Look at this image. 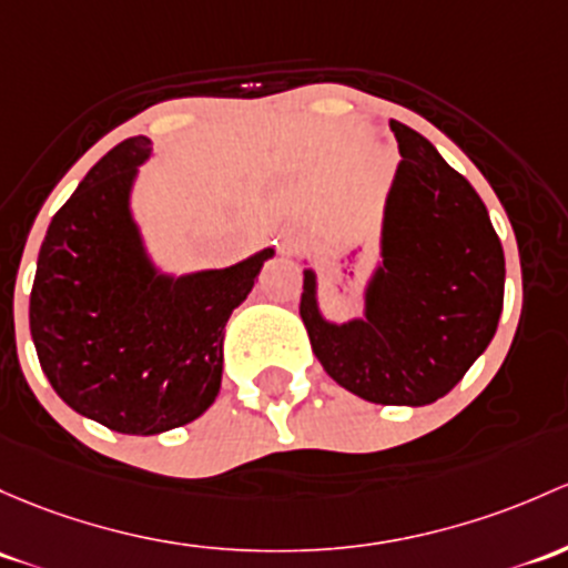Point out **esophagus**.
Wrapping results in <instances>:
<instances>
[{"label":"esophagus","instance_id":"esophagus-1","mask_svg":"<svg viewBox=\"0 0 568 568\" xmlns=\"http://www.w3.org/2000/svg\"><path fill=\"white\" fill-rule=\"evenodd\" d=\"M300 244H302L300 236H296V234H285L283 242H280V250H285V253H294V250L300 247Z\"/></svg>","mask_w":568,"mask_h":568}]
</instances>
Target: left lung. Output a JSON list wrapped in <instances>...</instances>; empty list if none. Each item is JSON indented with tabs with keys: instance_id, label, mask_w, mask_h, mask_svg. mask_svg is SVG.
Returning a JSON list of instances; mask_svg holds the SVG:
<instances>
[{
	"instance_id": "obj_1",
	"label": "left lung",
	"mask_w": 568,
	"mask_h": 568,
	"mask_svg": "<svg viewBox=\"0 0 568 568\" xmlns=\"http://www.w3.org/2000/svg\"><path fill=\"white\" fill-rule=\"evenodd\" d=\"M397 139L381 225V258L362 318L321 313L318 274L304 268L300 315L332 381L378 405H429L485 354L504 310L506 261L487 206L425 135Z\"/></svg>"
}]
</instances>
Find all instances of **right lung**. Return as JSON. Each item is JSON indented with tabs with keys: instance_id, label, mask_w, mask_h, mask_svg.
I'll return each mask as SVG.
<instances>
[{
	"instance_id": "1",
	"label": "right lung",
	"mask_w": 568,
	"mask_h": 568,
	"mask_svg": "<svg viewBox=\"0 0 568 568\" xmlns=\"http://www.w3.org/2000/svg\"><path fill=\"white\" fill-rule=\"evenodd\" d=\"M146 135L113 146L53 214L38 255L29 329L53 392L113 433L199 419L223 381V337L274 247L225 268L163 272L133 217Z\"/></svg>"
}]
</instances>
